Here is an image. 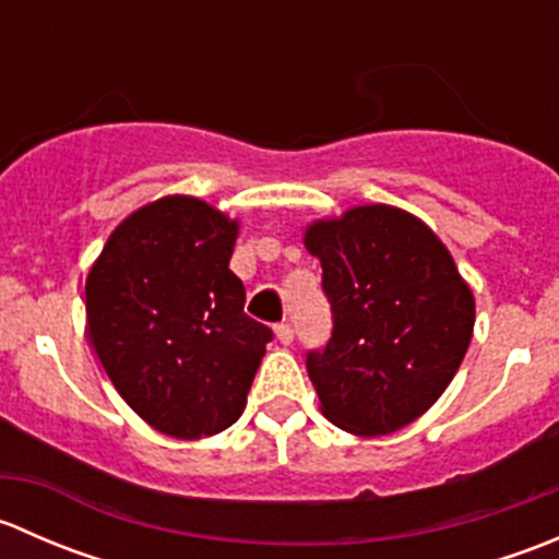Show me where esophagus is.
<instances>
[{
    "mask_svg": "<svg viewBox=\"0 0 559 559\" xmlns=\"http://www.w3.org/2000/svg\"><path fill=\"white\" fill-rule=\"evenodd\" d=\"M275 337H278L284 346H289L292 341H295V330H292V324H286V321H281V324H275Z\"/></svg>",
    "mask_w": 559,
    "mask_h": 559,
    "instance_id": "esophagus-1",
    "label": "esophagus"
}]
</instances>
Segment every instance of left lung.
Returning <instances> with one entry per match:
<instances>
[{
    "mask_svg": "<svg viewBox=\"0 0 559 559\" xmlns=\"http://www.w3.org/2000/svg\"><path fill=\"white\" fill-rule=\"evenodd\" d=\"M321 262L332 335L308 352L321 414L354 436H389L452 384L476 302L449 248L411 213L359 205L306 229Z\"/></svg>",
    "mask_w": 559,
    "mask_h": 559,
    "instance_id": "1",
    "label": "left lung"
}]
</instances>
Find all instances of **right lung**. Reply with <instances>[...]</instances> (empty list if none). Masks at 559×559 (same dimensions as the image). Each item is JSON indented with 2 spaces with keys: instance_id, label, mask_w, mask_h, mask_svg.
Here are the masks:
<instances>
[{
  "instance_id": "1",
  "label": "right lung",
  "mask_w": 559,
  "mask_h": 559,
  "mask_svg": "<svg viewBox=\"0 0 559 559\" xmlns=\"http://www.w3.org/2000/svg\"><path fill=\"white\" fill-rule=\"evenodd\" d=\"M238 222L197 197L123 218L86 278L88 341L129 408L165 436L238 421L273 330L243 313L229 270Z\"/></svg>"
}]
</instances>
